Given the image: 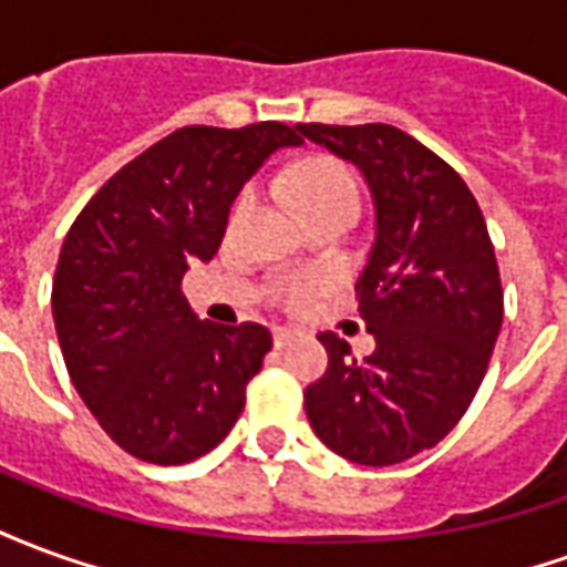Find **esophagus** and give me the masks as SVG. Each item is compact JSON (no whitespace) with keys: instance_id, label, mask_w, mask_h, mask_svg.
Segmentation results:
<instances>
[{"instance_id":"1","label":"esophagus","mask_w":567,"mask_h":567,"mask_svg":"<svg viewBox=\"0 0 567 567\" xmlns=\"http://www.w3.org/2000/svg\"><path fill=\"white\" fill-rule=\"evenodd\" d=\"M297 337H300V331H297V328H272V343L279 346V349L295 343Z\"/></svg>"}]
</instances>
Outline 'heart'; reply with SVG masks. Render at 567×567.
Returning <instances> with one entry per match:
<instances>
[{"instance_id":"1","label":"heart","mask_w":567,"mask_h":567,"mask_svg":"<svg viewBox=\"0 0 567 567\" xmlns=\"http://www.w3.org/2000/svg\"><path fill=\"white\" fill-rule=\"evenodd\" d=\"M288 190L295 197V206L300 209L303 218H312L319 212L331 209H352L358 212L361 203V190H358L355 173L337 157L328 154H316L300 161L288 175ZM255 206V185H246L239 190V197L234 199V221L246 218L248 212ZM312 295V282L309 279H295V282L285 288V300L291 307L307 303Z\"/></svg>"}]
</instances>
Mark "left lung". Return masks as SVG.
Here are the masks:
<instances>
[{
	"mask_svg": "<svg viewBox=\"0 0 567 567\" xmlns=\"http://www.w3.org/2000/svg\"><path fill=\"white\" fill-rule=\"evenodd\" d=\"M364 173L377 243L355 285L377 340L364 361L319 333L328 370L303 392L319 440L385 467L437 446L467 413L504 319L498 260L476 197L450 163L392 124H297Z\"/></svg>",
	"mask_w": 567,
	"mask_h": 567,
	"instance_id": "left-lung-1",
	"label": "left lung"
}]
</instances>
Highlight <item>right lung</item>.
<instances>
[{"instance_id":"1","label":"right lung","mask_w":567,"mask_h":567,"mask_svg":"<svg viewBox=\"0 0 567 567\" xmlns=\"http://www.w3.org/2000/svg\"><path fill=\"white\" fill-rule=\"evenodd\" d=\"M297 127H182L121 166L69 227L51 307L69 380L130 455L187 464L221 443L272 349L264 324L199 321L182 276L221 246L230 203Z\"/></svg>"}]
</instances>
